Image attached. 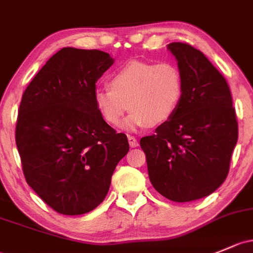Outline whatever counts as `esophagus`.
Returning <instances> with one entry per match:
<instances>
[{"label": "esophagus", "instance_id": "obj_1", "mask_svg": "<svg viewBox=\"0 0 253 253\" xmlns=\"http://www.w3.org/2000/svg\"><path fill=\"white\" fill-rule=\"evenodd\" d=\"M127 139H128L129 147L131 148H135L139 145V143H138V140L135 139V137H133V135H127Z\"/></svg>", "mask_w": 253, "mask_h": 253}]
</instances>
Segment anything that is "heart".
Masks as SVG:
<instances>
[{"label": "heart", "mask_w": 253, "mask_h": 253, "mask_svg": "<svg viewBox=\"0 0 253 253\" xmlns=\"http://www.w3.org/2000/svg\"><path fill=\"white\" fill-rule=\"evenodd\" d=\"M182 94V74L174 64L129 60L111 74L110 88H95L94 104L103 120L113 126L129 109L122 127L133 131L169 121Z\"/></svg>", "instance_id": "heart-1"}]
</instances>
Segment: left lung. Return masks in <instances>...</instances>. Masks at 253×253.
<instances>
[{"label": "left lung", "mask_w": 253, "mask_h": 253, "mask_svg": "<svg viewBox=\"0 0 253 253\" xmlns=\"http://www.w3.org/2000/svg\"><path fill=\"white\" fill-rule=\"evenodd\" d=\"M183 79L179 105L155 134L140 139L151 184L175 203L198 200L222 185L238 142L229 86L203 52L182 42L167 46Z\"/></svg>", "instance_id": "1"}]
</instances>
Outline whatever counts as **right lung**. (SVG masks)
I'll list each match as a JSON object with an SVG mask.
<instances>
[{
	"instance_id": "add662e5",
	"label": "right lung",
	"mask_w": 253,
	"mask_h": 253,
	"mask_svg": "<svg viewBox=\"0 0 253 253\" xmlns=\"http://www.w3.org/2000/svg\"><path fill=\"white\" fill-rule=\"evenodd\" d=\"M114 64L109 53L65 47L49 58L23 93L15 143L28 184L58 213L92 211L128 153L98 113L95 82Z\"/></svg>"
}]
</instances>
